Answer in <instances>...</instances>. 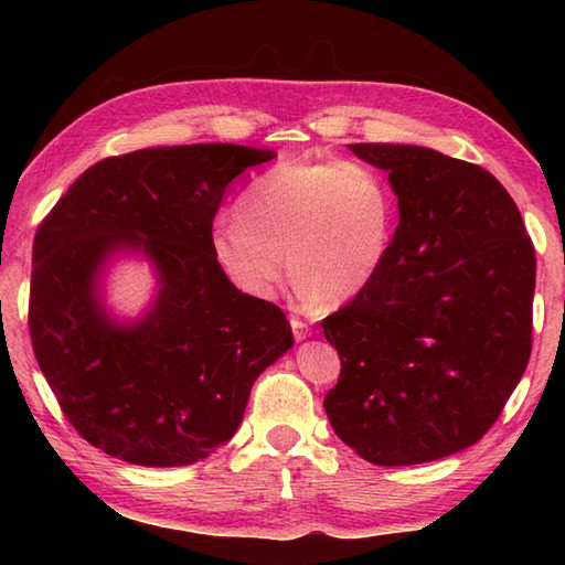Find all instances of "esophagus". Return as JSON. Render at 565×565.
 Instances as JSON below:
<instances>
[{
  "mask_svg": "<svg viewBox=\"0 0 565 565\" xmlns=\"http://www.w3.org/2000/svg\"><path fill=\"white\" fill-rule=\"evenodd\" d=\"M291 330H294V338H296V340H306V338H310V328H308V322H303L301 318H291Z\"/></svg>",
  "mask_w": 565,
  "mask_h": 565,
  "instance_id": "34e87169",
  "label": "esophagus"
}]
</instances>
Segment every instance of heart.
<instances>
[{
  "label": "heart",
  "instance_id": "1",
  "mask_svg": "<svg viewBox=\"0 0 565 565\" xmlns=\"http://www.w3.org/2000/svg\"><path fill=\"white\" fill-rule=\"evenodd\" d=\"M395 221V191L376 167L286 160L252 179L237 218L215 223L209 245L225 279L247 298L269 301L289 264L303 303H344L376 281Z\"/></svg>",
  "mask_w": 565,
  "mask_h": 565
}]
</instances>
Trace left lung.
Listing matches in <instances>:
<instances>
[{"instance_id":"left-lung-1","label":"left lung","mask_w":565,"mask_h":565,"mask_svg":"<svg viewBox=\"0 0 565 565\" xmlns=\"http://www.w3.org/2000/svg\"><path fill=\"white\" fill-rule=\"evenodd\" d=\"M350 150L388 172L401 223L376 281L322 332L338 437L376 466L437 461L495 425L532 354L536 257L488 170L417 146Z\"/></svg>"}]
</instances>
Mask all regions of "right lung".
Segmentation results:
<instances>
[{
    "label": "right lung",
    "mask_w": 565,
    "mask_h": 565,
    "mask_svg": "<svg viewBox=\"0 0 565 565\" xmlns=\"http://www.w3.org/2000/svg\"><path fill=\"white\" fill-rule=\"evenodd\" d=\"M271 150L177 146L92 164L33 237L29 332L67 423L138 466H189L235 435L252 383L291 350L284 310L239 294L211 255L227 184ZM140 246L161 271L159 303L134 329L98 306L96 271Z\"/></svg>",
    "instance_id": "1"
}]
</instances>
